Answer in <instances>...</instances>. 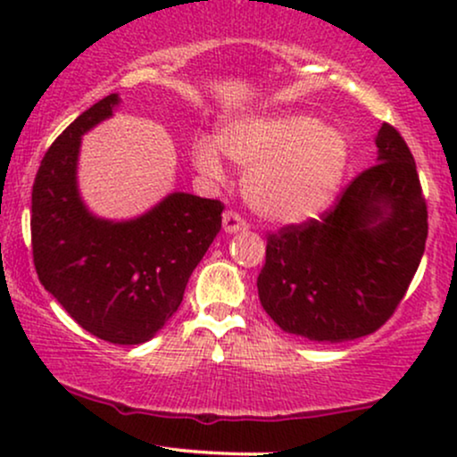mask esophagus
<instances>
[{
    "label": "esophagus",
    "mask_w": 457,
    "mask_h": 457,
    "mask_svg": "<svg viewBox=\"0 0 457 457\" xmlns=\"http://www.w3.org/2000/svg\"><path fill=\"white\" fill-rule=\"evenodd\" d=\"M246 228H249V223H246V219L240 212L228 211L223 214V229H225V232H229V234L243 232V229H246Z\"/></svg>",
    "instance_id": "obj_1"
}]
</instances>
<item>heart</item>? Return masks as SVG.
Wrapping results in <instances>:
<instances>
[{"instance_id": "1", "label": "heart", "mask_w": 457, "mask_h": 457, "mask_svg": "<svg viewBox=\"0 0 457 457\" xmlns=\"http://www.w3.org/2000/svg\"><path fill=\"white\" fill-rule=\"evenodd\" d=\"M219 148L246 170L245 193L253 211L277 223L316 217L333 202L348 165V144L337 129L309 113L240 120L217 141L197 137L191 156L202 174L223 176Z\"/></svg>"}]
</instances>
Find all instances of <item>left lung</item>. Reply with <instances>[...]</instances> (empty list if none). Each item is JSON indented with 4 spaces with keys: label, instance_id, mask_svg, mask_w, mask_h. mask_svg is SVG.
I'll list each match as a JSON object with an SVG mask.
<instances>
[{
    "label": "left lung",
    "instance_id": "left-lung-1",
    "mask_svg": "<svg viewBox=\"0 0 457 457\" xmlns=\"http://www.w3.org/2000/svg\"><path fill=\"white\" fill-rule=\"evenodd\" d=\"M378 162L333 206L266 236L262 307L286 333L339 344L376 333L395 313L428 238V204L412 152L391 124L376 137Z\"/></svg>",
    "mask_w": 457,
    "mask_h": 457
}]
</instances>
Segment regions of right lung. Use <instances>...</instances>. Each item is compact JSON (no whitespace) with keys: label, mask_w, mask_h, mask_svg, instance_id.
Returning a JSON list of instances; mask_svg holds the SVG:
<instances>
[{"label":"right lung","mask_w":457,"mask_h":457,"mask_svg":"<svg viewBox=\"0 0 457 457\" xmlns=\"http://www.w3.org/2000/svg\"><path fill=\"white\" fill-rule=\"evenodd\" d=\"M115 104L118 94L92 104L45 152L31 188V255L45 290L79 327L109 344L135 345L154 337L180 307L225 206L171 193L133 221L92 217L77 193L79 144Z\"/></svg>","instance_id":"obj_1"}]
</instances>
